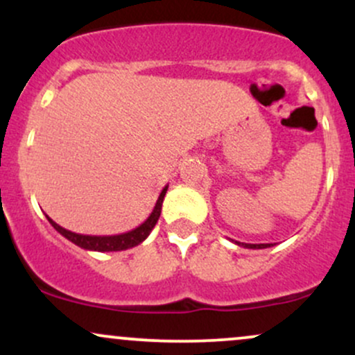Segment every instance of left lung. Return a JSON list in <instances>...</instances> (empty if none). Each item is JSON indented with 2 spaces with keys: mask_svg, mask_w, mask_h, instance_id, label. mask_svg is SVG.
Wrapping results in <instances>:
<instances>
[{
  "mask_svg": "<svg viewBox=\"0 0 355 355\" xmlns=\"http://www.w3.org/2000/svg\"><path fill=\"white\" fill-rule=\"evenodd\" d=\"M237 243V245H240V247H245V248H267V247H270L272 243H240V242H235Z\"/></svg>",
  "mask_w": 355,
  "mask_h": 355,
  "instance_id": "obj_1",
  "label": "left lung"
}]
</instances>
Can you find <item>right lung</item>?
Here are the masks:
<instances>
[{
  "instance_id": "obj_1",
  "label": "right lung",
  "mask_w": 355,
  "mask_h": 355,
  "mask_svg": "<svg viewBox=\"0 0 355 355\" xmlns=\"http://www.w3.org/2000/svg\"><path fill=\"white\" fill-rule=\"evenodd\" d=\"M168 190V185L162 190L160 197H158L157 203H155V209L150 217L145 220L141 225H138L137 229L125 232V234H118V235H81V234H75V232H70L63 227H60L58 223L53 222V220L48 217V222L55 227V230H58L64 239H68L70 242L75 243L85 250H95V252H120V250H126V248L137 247L138 243H141L144 240L148 237L150 232L153 230V227L157 225L158 218H160L162 214V203H164L165 193Z\"/></svg>"
}]
</instances>
